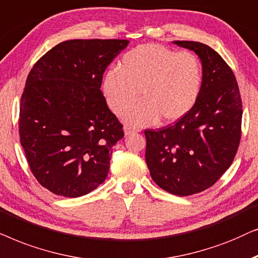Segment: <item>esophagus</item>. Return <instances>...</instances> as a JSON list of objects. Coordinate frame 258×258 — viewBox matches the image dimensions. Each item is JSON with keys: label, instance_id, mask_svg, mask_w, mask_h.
<instances>
[{"label": "esophagus", "instance_id": "1", "mask_svg": "<svg viewBox=\"0 0 258 258\" xmlns=\"http://www.w3.org/2000/svg\"><path fill=\"white\" fill-rule=\"evenodd\" d=\"M123 132H125V136H130V135H133V133L139 132V130H136V128H132V127H130V126H126L125 128H123Z\"/></svg>", "mask_w": 258, "mask_h": 258}]
</instances>
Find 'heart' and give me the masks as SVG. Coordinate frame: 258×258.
Wrapping results in <instances>:
<instances>
[{
	"label": "heart",
	"mask_w": 258,
	"mask_h": 258,
	"mask_svg": "<svg viewBox=\"0 0 258 258\" xmlns=\"http://www.w3.org/2000/svg\"><path fill=\"white\" fill-rule=\"evenodd\" d=\"M203 67L191 51H176L160 44H142L128 50L102 80L109 108L132 126H149L161 118L174 122L186 115L201 94Z\"/></svg>",
	"instance_id": "b5f03b06"
}]
</instances>
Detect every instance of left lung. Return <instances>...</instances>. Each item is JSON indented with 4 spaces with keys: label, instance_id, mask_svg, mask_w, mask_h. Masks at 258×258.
<instances>
[{
    "label": "left lung",
    "instance_id": "left-lung-1",
    "mask_svg": "<svg viewBox=\"0 0 258 258\" xmlns=\"http://www.w3.org/2000/svg\"><path fill=\"white\" fill-rule=\"evenodd\" d=\"M173 43L201 59V94L174 125L146 130L145 159L158 186L190 196L212 186L233 161L241 140L242 100L233 72L217 51L195 41Z\"/></svg>",
    "mask_w": 258,
    "mask_h": 258
}]
</instances>
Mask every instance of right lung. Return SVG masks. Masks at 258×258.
Instances as JSON below:
<instances>
[{
	"mask_svg": "<svg viewBox=\"0 0 258 258\" xmlns=\"http://www.w3.org/2000/svg\"><path fill=\"white\" fill-rule=\"evenodd\" d=\"M128 40H68L29 72L20 105V142L37 181L81 197L104 183L122 125L100 91L102 74Z\"/></svg>",
	"mask_w": 258,
	"mask_h": 258,
	"instance_id": "1",
	"label": "right lung"
}]
</instances>
